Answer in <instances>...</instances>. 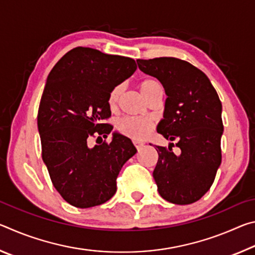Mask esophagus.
I'll list each match as a JSON object with an SVG mask.
<instances>
[{"label": "esophagus", "mask_w": 255, "mask_h": 255, "mask_svg": "<svg viewBox=\"0 0 255 255\" xmlns=\"http://www.w3.org/2000/svg\"><path fill=\"white\" fill-rule=\"evenodd\" d=\"M133 145H135V147H136L137 150H140L141 148H143V146H144V144L140 143V141H133Z\"/></svg>", "instance_id": "34e87169"}]
</instances>
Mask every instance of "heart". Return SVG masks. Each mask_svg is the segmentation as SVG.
<instances>
[{"mask_svg":"<svg viewBox=\"0 0 255 255\" xmlns=\"http://www.w3.org/2000/svg\"><path fill=\"white\" fill-rule=\"evenodd\" d=\"M161 88L156 81L146 79L143 80L139 83V90L146 100L149 98L155 90ZM123 92V85L118 84L116 85L114 89L111 90L108 97V103L111 108H115L117 106L119 101V98L122 96ZM154 128V124L148 118H139V117H123L118 120L117 123V129L124 133V135L129 136L135 139H141L146 136H148L152 132Z\"/></svg>","mask_w":255,"mask_h":255,"instance_id":"b5f03b06","label":"heart"}]
</instances>
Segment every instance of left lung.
Masks as SVG:
<instances>
[{
    "label": "left lung",
    "instance_id": "1",
    "mask_svg": "<svg viewBox=\"0 0 255 255\" xmlns=\"http://www.w3.org/2000/svg\"><path fill=\"white\" fill-rule=\"evenodd\" d=\"M141 72L156 77L166 93L157 132L175 141L180 155L156 146L153 176L163 199L189 205L205 195L222 163V102L204 72L174 57L137 59Z\"/></svg>",
    "mask_w": 255,
    "mask_h": 255
}]
</instances>
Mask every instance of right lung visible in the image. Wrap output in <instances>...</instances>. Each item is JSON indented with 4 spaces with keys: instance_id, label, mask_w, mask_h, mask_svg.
<instances>
[{
    "instance_id": "right-lung-1",
    "label": "right lung",
    "mask_w": 255,
    "mask_h": 255,
    "mask_svg": "<svg viewBox=\"0 0 255 255\" xmlns=\"http://www.w3.org/2000/svg\"><path fill=\"white\" fill-rule=\"evenodd\" d=\"M132 58L76 47L50 71L38 110L42 159L55 189L77 208L105 204L117 191V176L136 154L126 136L115 132L111 143L90 147L91 137L106 138L111 125L108 97L130 77Z\"/></svg>"
}]
</instances>
